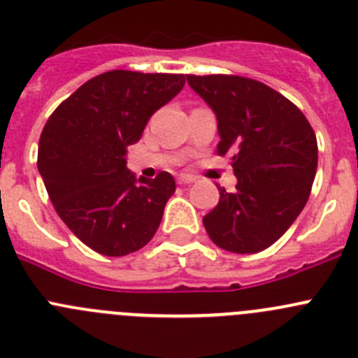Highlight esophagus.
I'll list each match as a JSON object with an SVG mask.
<instances>
[{
  "label": "esophagus",
  "mask_w": 358,
  "mask_h": 358,
  "mask_svg": "<svg viewBox=\"0 0 358 358\" xmlns=\"http://www.w3.org/2000/svg\"><path fill=\"white\" fill-rule=\"evenodd\" d=\"M196 178L192 175H180L178 176V183L180 185H189V183H194Z\"/></svg>",
  "instance_id": "esophagus-1"
}]
</instances>
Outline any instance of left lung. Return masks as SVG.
Returning a JSON list of instances; mask_svg holds the SVG:
<instances>
[{"label": "left lung", "mask_w": 358, "mask_h": 358, "mask_svg": "<svg viewBox=\"0 0 358 358\" xmlns=\"http://www.w3.org/2000/svg\"><path fill=\"white\" fill-rule=\"evenodd\" d=\"M215 113L217 153L231 159L236 190L219 189L203 217L220 249L255 255L285 235L306 206L318 168L313 127L295 103L270 86L238 76H187Z\"/></svg>", "instance_id": "8db88e82"}]
</instances>
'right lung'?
I'll use <instances>...</instances> for the list:
<instances>
[{"instance_id": "1", "label": "right lung", "mask_w": 358, "mask_h": 358, "mask_svg": "<svg viewBox=\"0 0 358 358\" xmlns=\"http://www.w3.org/2000/svg\"><path fill=\"white\" fill-rule=\"evenodd\" d=\"M185 85L183 73L111 70L78 88L48 120L38 171L62 220L103 256L136 252L153 238L176 183L127 169V146Z\"/></svg>"}]
</instances>
